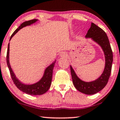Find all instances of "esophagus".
I'll use <instances>...</instances> for the list:
<instances>
[{
    "instance_id": "esophagus-1",
    "label": "esophagus",
    "mask_w": 120,
    "mask_h": 120,
    "mask_svg": "<svg viewBox=\"0 0 120 120\" xmlns=\"http://www.w3.org/2000/svg\"><path fill=\"white\" fill-rule=\"evenodd\" d=\"M67 53L65 52H62L60 54V57H62V58H65V57H67Z\"/></svg>"
}]
</instances>
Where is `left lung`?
Instances as JSON below:
<instances>
[{
    "label": "left lung",
    "mask_w": 120,
    "mask_h": 120,
    "mask_svg": "<svg viewBox=\"0 0 120 120\" xmlns=\"http://www.w3.org/2000/svg\"><path fill=\"white\" fill-rule=\"evenodd\" d=\"M86 38H90L101 47L105 57V69L101 75L98 79L91 82L81 80L70 65L71 74L73 84L76 89L85 94L93 95L100 91L107 85L112 70L113 56L107 34L96 24L91 22V26L88 31Z\"/></svg>",
    "instance_id": "1"
}]
</instances>
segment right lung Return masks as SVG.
Wrapping results in <instances>:
<instances>
[{"label": "right lung", "mask_w": 120, "mask_h": 120, "mask_svg": "<svg viewBox=\"0 0 120 120\" xmlns=\"http://www.w3.org/2000/svg\"><path fill=\"white\" fill-rule=\"evenodd\" d=\"M37 20L38 19H34L29 20V21H26L22 22L21 25L19 26L18 28L15 31V32L13 33L12 34L11 37H10V41L12 38L13 37V36L16 33L18 32L19 30H20V29H22V27L30 25L31 24L36 22ZM9 51L10 43L8 44V49L6 55V62L12 79L15 86L20 90H21V91L23 92V93H25L27 94L30 95H41L44 94V93H45L46 91H48L51 84L53 69V68H54L55 64L56 63V60H55V61L53 62L52 63L50 64L49 66H48L46 68L44 71V73L43 77H41V79L38 82L32 84H25L17 79L15 75V73L13 72L12 69L11 68L9 60Z\"/></svg>", "instance_id": "obj_1"}]
</instances>
